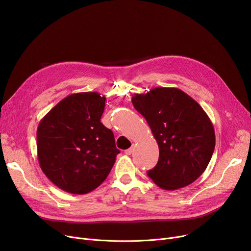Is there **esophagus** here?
Segmentation results:
<instances>
[{
    "mask_svg": "<svg viewBox=\"0 0 251 251\" xmlns=\"http://www.w3.org/2000/svg\"><path fill=\"white\" fill-rule=\"evenodd\" d=\"M133 151H134V147H132V148H130V149L126 150V151H125V153H126L127 155H130L131 153L133 152Z\"/></svg>",
    "mask_w": 251,
    "mask_h": 251,
    "instance_id": "obj_1",
    "label": "esophagus"
}]
</instances>
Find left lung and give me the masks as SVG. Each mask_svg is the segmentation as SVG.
<instances>
[{
  "mask_svg": "<svg viewBox=\"0 0 251 251\" xmlns=\"http://www.w3.org/2000/svg\"><path fill=\"white\" fill-rule=\"evenodd\" d=\"M132 103L146 118L160 150L149 177L165 190L194 182L205 171L216 146L213 123L201 104L176 87L135 94Z\"/></svg>",
  "mask_w": 251,
  "mask_h": 251,
  "instance_id": "obj_1",
  "label": "left lung"
}]
</instances>
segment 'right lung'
Instances as JSON below:
<instances>
[{
	"instance_id": "obj_1",
	"label": "right lung",
	"mask_w": 251,
	"mask_h": 251,
	"mask_svg": "<svg viewBox=\"0 0 251 251\" xmlns=\"http://www.w3.org/2000/svg\"><path fill=\"white\" fill-rule=\"evenodd\" d=\"M104 102L99 92L73 94L59 101L38 124L39 166L66 192L95 190L108 177L120 152L112 130L100 122Z\"/></svg>"
}]
</instances>
